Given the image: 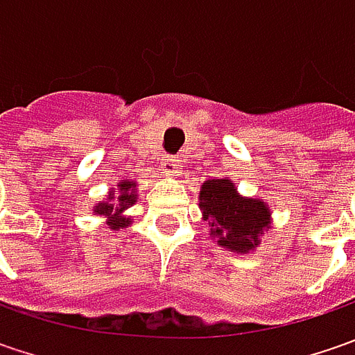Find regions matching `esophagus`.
Segmentation results:
<instances>
[{
    "mask_svg": "<svg viewBox=\"0 0 355 355\" xmlns=\"http://www.w3.org/2000/svg\"><path fill=\"white\" fill-rule=\"evenodd\" d=\"M162 171H164L166 175H170V178L180 175V173H182V164H180V159H175L173 156H168L164 159V164H162Z\"/></svg>",
    "mask_w": 355,
    "mask_h": 355,
    "instance_id": "esophagus-1",
    "label": "esophagus"
}]
</instances>
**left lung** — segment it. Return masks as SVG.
<instances>
[{
    "label": "left lung",
    "instance_id": "obj_1",
    "mask_svg": "<svg viewBox=\"0 0 355 355\" xmlns=\"http://www.w3.org/2000/svg\"><path fill=\"white\" fill-rule=\"evenodd\" d=\"M199 207L211 225L215 243L241 254L254 251L263 231L270 225V209L265 201L239 196L231 180H207L199 191Z\"/></svg>",
    "mask_w": 355,
    "mask_h": 355
}]
</instances>
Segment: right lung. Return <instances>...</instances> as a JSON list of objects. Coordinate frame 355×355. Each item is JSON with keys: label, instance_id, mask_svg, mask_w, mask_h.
<instances>
[{"label": "right lung", "instance_id": "obj_1", "mask_svg": "<svg viewBox=\"0 0 355 355\" xmlns=\"http://www.w3.org/2000/svg\"><path fill=\"white\" fill-rule=\"evenodd\" d=\"M118 189L120 193H114L110 191L108 193V201H103L94 207V213L96 215H106L108 221L106 225L108 229H122V227H128L132 223V219L124 215V211L128 209L130 205H134L136 201V184L134 182H128V180H122L118 184Z\"/></svg>", "mask_w": 355, "mask_h": 355}]
</instances>
